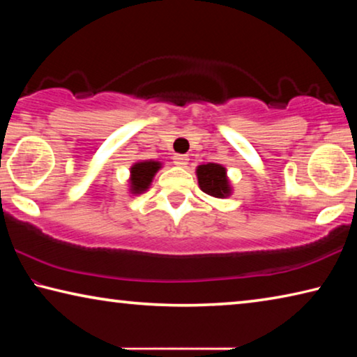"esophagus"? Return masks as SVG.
Instances as JSON below:
<instances>
[{"instance_id":"1","label":"esophagus","mask_w":357,"mask_h":357,"mask_svg":"<svg viewBox=\"0 0 357 357\" xmlns=\"http://www.w3.org/2000/svg\"><path fill=\"white\" fill-rule=\"evenodd\" d=\"M173 162H174V165H178V167H185L187 164H189V157L184 154H176L173 157Z\"/></svg>"}]
</instances>
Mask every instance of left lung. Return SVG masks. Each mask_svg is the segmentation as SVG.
Here are the masks:
<instances>
[{
	"label": "left lung",
	"instance_id": "obj_1",
	"mask_svg": "<svg viewBox=\"0 0 357 357\" xmlns=\"http://www.w3.org/2000/svg\"><path fill=\"white\" fill-rule=\"evenodd\" d=\"M197 179L200 189L214 198H227L233 193V187L227 176V168L220 164H203L197 167Z\"/></svg>",
	"mask_w": 357,
	"mask_h": 357
}]
</instances>
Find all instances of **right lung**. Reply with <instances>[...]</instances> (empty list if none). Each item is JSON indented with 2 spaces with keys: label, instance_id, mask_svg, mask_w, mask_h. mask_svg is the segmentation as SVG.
I'll list each match as a JSON object with an SVG mask.
<instances>
[{
  "label": "right lung",
  "instance_id": "1",
  "mask_svg": "<svg viewBox=\"0 0 357 357\" xmlns=\"http://www.w3.org/2000/svg\"><path fill=\"white\" fill-rule=\"evenodd\" d=\"M162 168L159 160H138L130 167L129 176V192L132 195H140L149 189L155 173Z\"/></svg>",
  "mask_w": 357,
  "mask_h": 357
}]
</instances>
